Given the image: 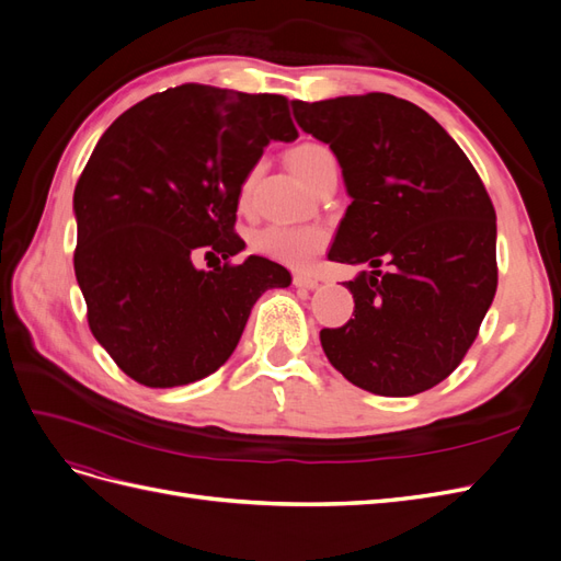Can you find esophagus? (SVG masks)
<instances>
[{
  "instance_id": "esophagus-1",
  "label": "esophagus",
  "mask_w": 561,
  "mask_h": 561,
  "mask_svg": "<svg viewBox=\"0 0 561 561\" xmlns=\"http://www.w3.org/2000/svg\"><path fill=\"white\" fill-rule=\"evenodd\" d=\"M295 285L304 287V290H313V287H318V278L309 274H295Z\"/></svg>"
}]
</instances>
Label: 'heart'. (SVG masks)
Wrapping results in <instances>:
<instances>
[{"mask_svg": "<svg viewBox=\"0 0 561 561\" xmlns=\"http://www.w3.org/2000/svg\"><path fill=\"white\" fill-rule=\"evenodd\" d=\"M287 163H290L293 173L304 182V184H313L320 173L330 165H336L334 154L318 142H301L295 147L290 154H287ZM254 173H250L241 186V203H245L250 186H252ZM328 236L318 227H280V225H271L262 231L252 236V250L262 254V257H268L274 262L287 264V266H307L316 254L325 245Z\"/></svg>", "mask_w": 561, "mask_h": 561, "instance_id": "obj_1", "label": "heart"}]
</instances>
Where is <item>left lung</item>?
<instances>
[{
	"mask_svg": "<svg viewBox=\"0 0 561 561\" xmlns=\"http://www.w3.org/2000/svg\"><path fill=\"white\" fill-rule=\"evenodd\" d=\"M293 112L304 133L330 145L351 196L328 260L375 268L344 283L355 318L320 330L322 351L369 393H423L461 365L496 295V210L484 184L410 100H293ZM381 261L391 264L386 275Z\"/></svg>",
	"mask_w": 561,
	"mask_h": 561,
	"instance_id": "8db88e82",
	"label": "left lung"
}]
</instances>
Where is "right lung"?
<instances>
[{
  "label": "right lung",
  "mask_w": 561,
  "mask_h": 561,
  "mask_svg": "<svg viewBox=\"0 0 561 561\" xmlns=\"http://www.w3.org/2000/svg\"><path fill=\"white\" fill-rule=\"evenodd\" d=\"M297 135L287 98L203 83L149 95L103 133L75 190V274L93 336L130 379L213 375L254 301L293 283L257 254L229 260L245 248L233 231L245 178L271 140ZM203 251L226 264L196 270Z\"/></svg>",
  "instance_id": "right-lung-1"
}]
</instances>
